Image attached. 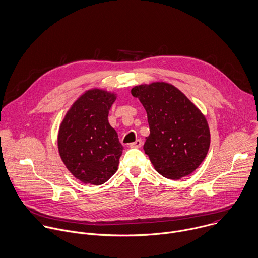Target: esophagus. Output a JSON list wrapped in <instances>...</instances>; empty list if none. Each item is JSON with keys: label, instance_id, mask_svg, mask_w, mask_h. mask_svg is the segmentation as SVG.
Segmentation results:
<instances>
[{"label": "esophagus", "instance_id": "obj_1", "mask_svg": "<svg viewBox=\"0 0 258 258\" xmlns=\"http://www.w3.org/2000/svg\"><path fill=\"white\" fill-rule=\"evenodd\" d=\"M142 145H143V142H142L141 139H139V140H137L136 142L130 144V147H131V148H141Z\"/></svg>", "mask_w": 258, "mask_h": 258}]
</instances>
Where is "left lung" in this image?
<instances>
[{"label": "left lung", "instance_id": "left-lung-1", "mask_svg": "<svg viewBox=\"0 0 258 258\" xmlns=\"http://www.w3.org/2000/svg\"><path fill=\"white\" fill-rule=\"evenodd\" d=\"M131 92L147 112L150 135L144 151L155 170L168 179L191 174L205 160L211 144L204 113L178 88L166 82L141 84Z\"/></svg>", "mask_w": 258, "mask_h": 258}]
</instances>
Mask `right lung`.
I'll list each match as a JSON object with an SVG mask.
<instances>
[{
	"label": "right lung",
	"instance_id": "obj_1",
	"mask_svg": "<svg viewBox=\"0 0 258 258\" xmlns=\"http://www.w3.org/2000/svg\"><path fill=\"white\" fill-rule=\"evenodd\" d=\"M115 92L99 88L85 91L67 111L57 134L61 161L85 184L100 185L117 170L124 148L108 122Z\"/></svg>",
	"mask_w": 258,
	"mask_h": 258
}]
</instances>
